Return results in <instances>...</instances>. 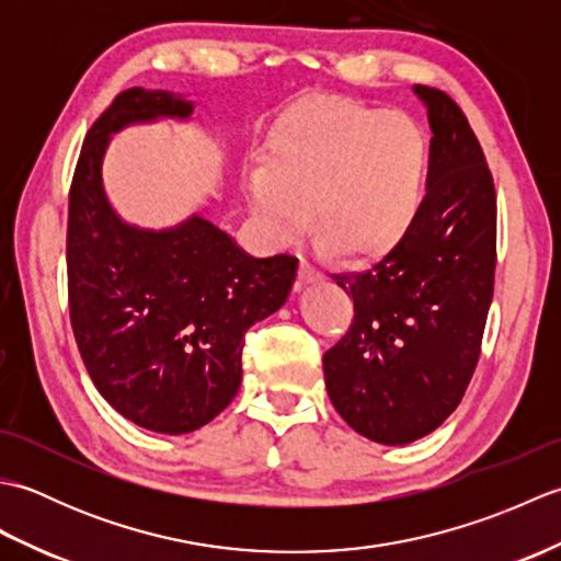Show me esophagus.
<instances>
[{
    "mask_svg": "<svg viewBox=\"0 0 561 561\" xmlns=\"http://www.w3.org/2000/svg\"><path fill=\"white\" fill-rule=\"evenodd\" d=\"M318 279H320V272L311 265V262L301 260V265H299V284H313Z\"/></svg>",
    "mask_w": 561,
    "mask_h": 561,
    "instance_id": "obj_1",
    "label": "esophagus"
}]
</instances>
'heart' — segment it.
Masks as SVG:
<instances>
[{"label":"heart","mask_w":561,"mask_h":561,"mask_svg":"<svg viewBox=\"0 0 561 561\" xmlns=\"http://www.w3.org/2000/svg\"><path fill=\"white\" fill-rule=\"evenodd\" d=\"M432 145L414 117L344 96L289 103L262 139L243 193L274 243L313 233L340 260L371 262L398 250L422 217Z\"/></svg>","instance_id":"heart-1"}]
</instances>
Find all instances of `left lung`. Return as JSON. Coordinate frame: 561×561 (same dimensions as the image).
<instances>
[{
  "label": "left lung",
  "instance_id": "8db88e82",
  "mask_svg": "<svg viewBox=\"0 0 561 561\" xmlns=\"http://www.w3.org/2000/svg\"><path fill=\"white\" fill-rule=\"evenodd\" d=\"M412 91L434 133L422 217L371 270L335 274L354 323L323 356L342 420L383 446L432 434L458 408L494 294L496 195L480 141L444 91Z\"/></svg>",
  "mask_w": 561,
  "mask_h": 561
}]
</instances>
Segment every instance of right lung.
<instances>
[{"label":"right lung","instance_id":"obj_1","mask_svg":"<svg viewBox=\"0 0 561 561\" xmlns=\"http://www.w3.org/2000/svg\"><path fill=\"white\" fill-rule=\"evenodd\" d=\"M193 113L181 93L123 91L83 139L67 224L69 316L83 366L125 420L171 436L229 408L245 330L287 304L299 270L291 255H248L202 211L141 229L113 209L103 185L111 137Z\"/></svg>","mask_w":561,"mask_h":561}]
</instances>
